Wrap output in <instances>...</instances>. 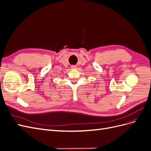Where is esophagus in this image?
<instances>
[{
	"mask_svg": "<svg viewBox=\"0 0 151 151\" xmlns=\"http://www.w3.org/2000/svg\"><path fill=\"white\" fill-rule=\"evenodd\" d=\"M71 68H72V69H76V68H77V66L76 65H72Z\"/></svg>",
	"mask_w": 151,
	"mask_h": 151,
	"instance_id": "1",
	"label": "esophagus"
}]
</instances>
